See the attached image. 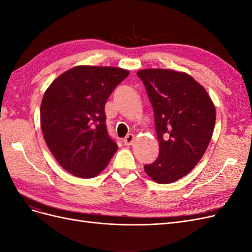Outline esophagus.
Wrapping results in <instances>:
<instances>
[{"label":"esophagus","instance_id":"esophagus-1","mask_svg":"<svg viewBox=\"0 0 252 252\" xmlns=\"http://www.w3.org/2000/svg\"><path fill=\"white\" fill-rule=\"evenodd\" d=\"M134 141H135V135H133V134H128V135L124 139V142H125L126 145H132Z\"/></svg>","mask_w":252,"mask_h":252}]
</instances>
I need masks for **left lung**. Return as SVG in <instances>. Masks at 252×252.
I'll use <instances>...</instances> for the list:
<instances>
[{"label":"left lung","mask_w":252,"mask_h":252,"mask_svg":"<svg viewBox=\"0 0 252 252\" xmlns=\"http://www.w3.org/2000/svg\"><path fill=\"white\" fill-rule=\"evenodd\" d=\"M155 112L159 156L144 171L158 184L187 175L206 153L215 127L216 108L209 93L184 71L145 68L137 71Z\"/></svg>","instance_id":"obj_1"}]
</instances>
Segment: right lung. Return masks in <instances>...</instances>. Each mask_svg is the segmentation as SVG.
Masks as SVG:
<instances>
[{"instance_id": "add662e5", "label": "right lung", "mask_w": 252, "mask_h": 252, "mask_svg": "<svg viewBox=\"0 0 252 252\" xmlns=\"http://www.w3.org/2000/svg\"><path fill=\"white\" fill-rule=\"evenodd\" d=\"M129 70L78 65L55 79L40 106L49 150L62 168L81 179L94 178L117 151L107 133L105 105Z\"/></svg>"}]
</instances>
